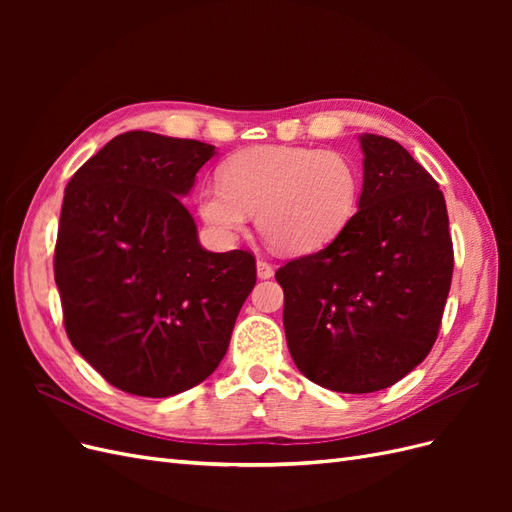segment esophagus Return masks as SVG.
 Segmentation results:
<instances>
[{
  "label": "esophagus",
  "mask_w": 512,
  "mask_h": 512,
  "mask_svg": "<svg viewBox=\"0 0 512 512\" xmlns=\"http://www.w3.org/2000/svg\"><path fill=\"white\" fill-rule=\"evenodd\" d=\"M256 271H258V277H260V280H269V277H273V267L269 265V262L267 260H258L256 262Z\"/></svg>",
  "instance_id": "1"
}]
</instances>
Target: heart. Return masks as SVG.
Instances as JSON below:
<instances>
[{
    "mask_svg": "<svg viewBox=\"0 0 512 512\" xmlns=\"http://www.w3.org/2000/svg\"><path fill=\"white\" fill-rule=\"evenodd\" d=\"M361 198V170L342 151L260 145L220 166V185L196 198L200 220L222 239L237 237L256 213V226L284 254H309L342 235Z\"/></svg>",
    "mask_w": 512,
    "mask_h": 512,
    "instance_id": "b5f03b06",
    "label": "heart"
}]
</instances>
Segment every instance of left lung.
<instances>
[{
    "mask_svg": "<svg viewBox=\"0 0 512 512\" xmlns=\"http://www.w3.org/2000/svg\"><path fill=\"white\" fill-rule=\"evenodd\" d=\"M359 141V211L324 250L275 273L294 365L337 393L382 391L423 363L455 265L436 179L393 138Z\"/></svg>",
    "mask_w": 512,
    "mask_h": 512,
    "instance_id": "obj_1",
    "label": "left lung"
}]
</instances>
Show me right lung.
<instances>
[{
  "label": "right lung",
  "mask_w": 512,
  "mask_h": 512,
  "mask_svg": "<svg viewBox=\"0 0 512 512\" xmlns=\"http://www.w3.org/2000/svg\"><path fill=\"white\" fill-rule=\"evenodd\" d=\"M215 147L134 130L68 181L55 284L72 346L117 389L170 397L220 365L256 284L250 252H207L179 196Z\"/></svg>",
  "instance_id": "1"
}]
</instances>
